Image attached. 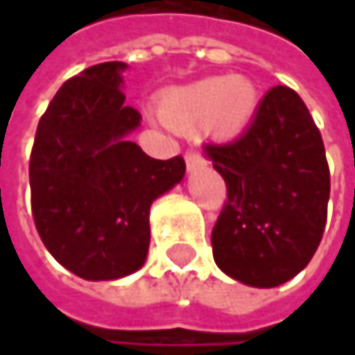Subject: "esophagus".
Returning a JSON list of instances; mask_svg holds the SVG:
<instances>
[{
    "instance_id": "1",
    "label": "esophagus",
    "mask_w": 355,
    "mask_h": 355,
    "mask_svg": "<svg viewBox=\"0 0 355 355\" xmlns=\"http://www.w3.org/2000/svg\"><path fill=\"white\" fill-rule=\"evenodd\" d=\"M184 160H187V168H189V171H193L195 166H199V164H203V162H205V160H203V156H201L199 152H195V150H187Z\"/></svg>"
}]
</instances>
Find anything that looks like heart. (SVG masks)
I'll return each mask as SVG.
<instances>
[{
	"label": "heart",
	"mask_w": 355,
	"mask_h": 355,
	"mask_svg": "<svg viewBox=\"0 0 355 355\" xmlns=\"http://www.w3.org/2000/svg\"><path fill=\"white\" fill-rule=\"evenodd\" d=\"M257 103V88L247 78L216 76L173 90L162 103V112L180 129H193L207 121L214 133L236 135L250 123Z\"/></svg>",
	"instance_id": "1"
}]
</instances>
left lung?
<instances>
[{
  "label": "left lung",
  "instance_id": "left-lung-1",
  "mask_svg": "<svg viewBox=\"0 0 355 355\" xmlns=\"http://www.w3.org/2000/svg\"><path fill=\"white\" fill-rule=\"evenodd\" d=\"M203 150L228 191L211 230L216 265L254 288L298 275L319 248L331 191L322 137L302 98L271 88L239 139Z\"/></svg>",
  "mask_w": 355,
  "mask_h": 355
}]
</instances>
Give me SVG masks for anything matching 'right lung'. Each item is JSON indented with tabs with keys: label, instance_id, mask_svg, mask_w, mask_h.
Listing matches in <instances>:
<instances>
[{
	"label": "right lung",
	"instance_id": "add662e5",
	"mask_svg": "<svg viewBox=\"0 0 355 355\" xmlns=\"http://www.w3.org/2000/svg\"><path fill=\"white\" fill-rule=\"evenodd\" d=\"M121 61L67 80L38 121L31 154L33 218L46 250L90 282L137 271L150 247V205L184 177V160L150 158L127 135Z\"/></svg>",
	"mask_w": 355,
	"mask_h": 355
}]
</instances>
